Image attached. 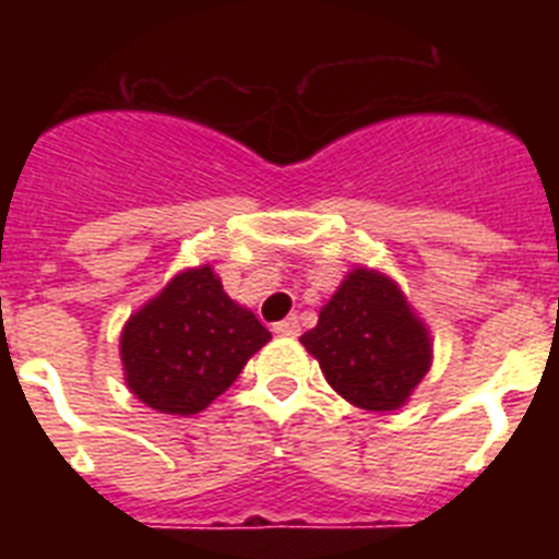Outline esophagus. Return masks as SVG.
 <instances>
[{"label":"esophagus","mask_w":559,"mask_h":559,"mask_svg":"<svg viewBox=\"0 0 559 559\" xmlns=\"http://www.w3.org/2000/svg\"><path fill=\"white\" fill-rule=\"evenodd\" d=\"M274 333L280 335H299V319L296 316H288V319H283V322L274 324Z\"/></svg>","instance_id":"esophagus-1"}]
</instances>
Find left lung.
I'll use <instances>...</instances> for the list:
<instances>
[{
    "label": "left lung",
    "instance_id": "obj_1",
    "mask_svg": "<svg viewBox=\"0 0 559 559\" xmlns=\"http://www.w3.org/2000/svg\"><path fill=\"white\" fill-rule=\"evenodd\" d=\"M330 386L367 412H394L431 369V335L394 280L353 269L299 338Z\"/></svg>",
    "mask_w": 559,
    "mask_h": 559
}]
</instances>
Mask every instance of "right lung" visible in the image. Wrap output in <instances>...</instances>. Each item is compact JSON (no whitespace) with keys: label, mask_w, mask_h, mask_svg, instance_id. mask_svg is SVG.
Returning a JSON list of instances; mask_svg holds the SVG:
<instances>
[{"label":"right lung","mask_w":559,"mask_h":559,"mask_svg":"<svg viewBox=\"0 0 559 559\" xmlns=\"http://www.w3.org/2000/svg\"><path fill=\"white\" fill-rule=\"evenodd\" d=\"M269 330L229 299L210 265L176 274L122 328L126 383L145 406L190 417L224 394Z\"/></svg>","instance_id":"obj_1"}]
</instances>
